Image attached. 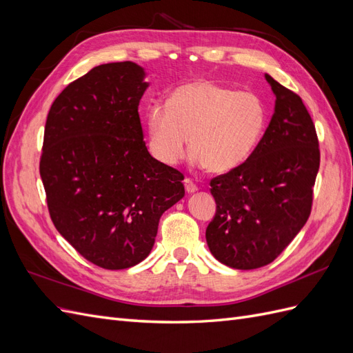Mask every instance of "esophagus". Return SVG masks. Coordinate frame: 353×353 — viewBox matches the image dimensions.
Instances as JSON below:
<instances>
[{"label": "esophagus", "instance_id": "obj_1", "mask_svg": "<svg viewBox=\"0 0 353 353\" xmlns=\"http://www.w3.org/2000/svg\"><path fill=\"white\" fill-rule=\"evenodd\" d=\"M184 187L187 190V193H196V191H197V185L190 178L184 179Z\"/></svg>", "mask_w": 353, "mask_h": 353}]
</instances>
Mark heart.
<instances>
[{"label": "heart", "instance_id": "b5f03b06", "mask_svg": "<svg viewBox=\"0 0 353 353\" xmlns=\"http://www.w3.org/2000/svg\"><path fill=\"white\" fill-rule=\"evenodd\" d=\"M268 112L258 94L237 91L213 81L179 85L168 104L156 101L147 109V145L166 166L185 156L210 172L223 174L250 157L263 135Z\"/></svg>", "mask_w": 353, "mask_h": 353}]
</instances>
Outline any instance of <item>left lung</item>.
Segmentation results:
<instances>
[{"label":"left lung","instance_id":"obj_1","mask_svg":"<svg viewBox=\"0 0 353 353\" xmlns=\"http://www.w3.org/2000/svg\"><path fill=\"white\" fill-rule=\"evenodd\" d=\"M275 112L239 168L210 179L216 213L206 228L212 254L236 270H256L283 253L311 215L319 169L312 117L296 92L265 74Z\"/></svg>","mask_w":353,"mask_h":353}]
</instances>
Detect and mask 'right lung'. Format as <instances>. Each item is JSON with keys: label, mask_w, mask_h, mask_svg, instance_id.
Here are the masks:
<instances>
[{"label": "right lung", "mask_w": 353, "mask_h": 353, "mask_svg": "<svg viewBox=\"0 0 353 353\" xmlns=\"http://www.w3.org/2000/svg\"><path fill=\"white\" fill-rule=\"evenodd\" d=\"M144 69L108 63L70 82L47 116L39 174L52 223L79 254L126 270L153 249L184 175L148 153L138 105Z\"/></svg>", "instance_id": "add662e5"}]
</instances>
